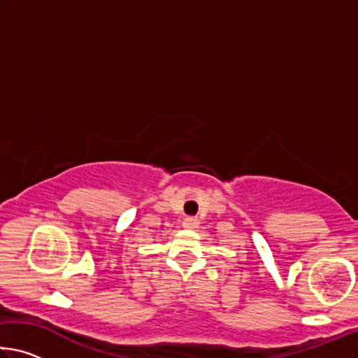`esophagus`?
<instances>
[{"instance_id":"esophagus-1","label":"esophagus","mask_w":358,"mask_h":358,"mask_svg":"<svg viewBox=\"0 0 358 358\" xmlns=\"http://www.w3.org/2000/svg\"><path fill=\"white\" fill-rule=\"evenodd\" d=\"M183 227L185 229H197L199 227V221L196 217H186L183 221Z\"/></svg>"}]
</instances>
